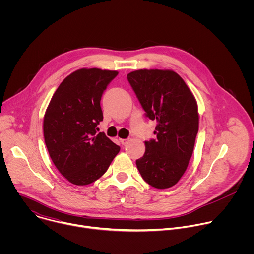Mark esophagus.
Segmentation results:
<instances>
[{
	"label": "esophagus",
	"instance_id": "34e87169",
	"mask_svg": "<svg viewBox=\"0 0 254 254\" xmlns=\"http://www.w3.org/2000/svg\"><path fill=\"white\" fill-rule=\"evenodd\" d=\"M120 141L122 142V144H126L128 141V139L127 138H120Z\"/></svg>",
	"mask_w": 254,
	"mask_h": 254
}]
</instances>
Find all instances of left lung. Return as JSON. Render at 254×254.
Returning <instances> with one entry per match:
<instances>
[{
    "label": "left lung",
    "mask_w": 254,
    "mask_h": 254,
    "mask_svg": "<svg viewBox=\"0 0 254 254\" xmlns=\"http://www.w3.org/2000/svg\"><path fill=\"white\" fill-rule=\"evenodd\" d=\"M146 116L157 122V139L144 141L139 174L157 189L176 185L187 170L199 129L195 96L173 70L139 69L127 74Z\"/></svg>",
    "instance_id": "left-lung-1"
}]
</instances>
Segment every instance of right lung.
<instances>
[{
  "instance_id": "1",
  "label": "right lung",
  "mask_w": 254,
  "mask_h": 254,
  "mask_svg": "<svg viewBox=\"0 0 254 254\" xmlns=\"http://www.w3.org/2000/svg\"><path fill=\"white\" fill-rule=\"evenodd\" d=\"M118 71L81 68L54 92L44 115L43 132L50 158L70 183L84 186L99 179L121 148L104 132L100 99Z\"/></svg>"
}]
</instances>
